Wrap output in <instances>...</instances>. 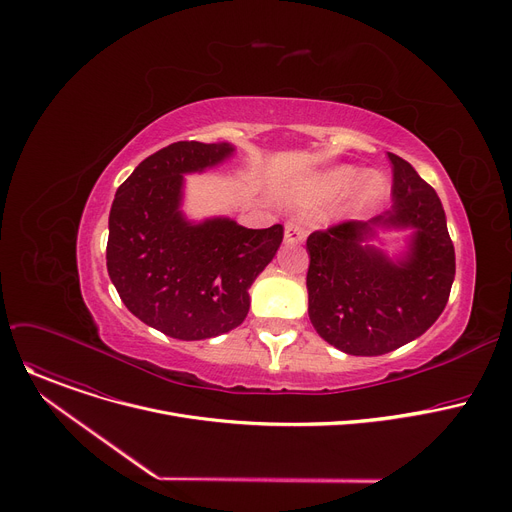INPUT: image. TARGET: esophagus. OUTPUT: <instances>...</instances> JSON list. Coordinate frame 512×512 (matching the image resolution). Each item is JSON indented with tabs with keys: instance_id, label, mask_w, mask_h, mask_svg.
<instances>
[{
	"instance_id": "obj_1",
	"label": "esophagus",
	"mask_w": 512,
	"mask_h": 512,
	"mask_svg": "<svg viewBox=\"0 0 512 512\" xmlns=\"http://www.w3.org/2000/svg\"><path fill=\"white\" fill-rule=\"evenodd\" d=\"M306 239V227L302 221H287L285 223V233H283V241L287 245H298Z\"/></svg>"
}]
</instances>
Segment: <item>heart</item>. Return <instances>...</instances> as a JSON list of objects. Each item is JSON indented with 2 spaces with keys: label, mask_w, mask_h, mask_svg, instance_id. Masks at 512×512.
<instances>
[{
  "label": "heart",
  "mask_w": 512,
  "mask_h": 512,
  "mask_svg": "<svg viewBox=\"0 0 512 512\" xmlns=\"http://www.w3.org/2000/svg\"><path fill=\"white\" fill-rule=\"evenodd\" d=\"M358 178H360V172L350 166L330 170V172L322 174L320 178H316L308 186V200H312V202L334 200V198L342 196L344 192H348ZM383 192H385V178L377 172L367 174L360 182V188L356 194V204L358 206L373 204Z\"/></svg>",
  "instance_id": "1"
}]
</instances>
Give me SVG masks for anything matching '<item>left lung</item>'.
<instances>
[{
	"label": "left lung",
	"mask_w": 512,
	"mask_h": 512,
	"mask_svg": "<svg viewBox=\"0 0 512 512\" xmlns=\"http://www.w3.org/2000/svg\"><path fill=\"white\" fill-rule=\"evenodd\" d=\"M393 206L371 221H344L308 237V314L316 332L354 356L387 354L421 336L444 312L456 275L446 212L409 162L387 154ZM377 226L413 228L391 262L369 246Z\"/></svg>",
	"instance_id": "1"
}]
</instances>
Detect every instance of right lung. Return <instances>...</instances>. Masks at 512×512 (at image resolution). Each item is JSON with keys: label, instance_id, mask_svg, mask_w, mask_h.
Instances as JSON below:
<instances>
[{"label": "right lung", "instance_id": "right-lung-1", "mask_svg": "<svg viewBox=\"0 0 512 512\" xmlns=\"http://www.w3.org/2000/svg\"><path fill=\"white\" fill-rule=\"evenodd\" d=\"M231 143L176 141L145 158L119 186L107 271L127 310L166 336L204 340L249 314V287L275 257L283 227L245 229L231 218L190 223L180 210L184 176L233 156Z\"/></svg>", "mask_w": 512, "mask_h": 512}]
</instances>
